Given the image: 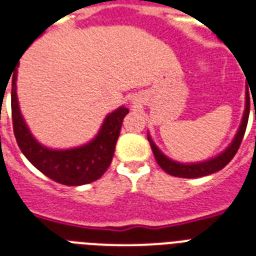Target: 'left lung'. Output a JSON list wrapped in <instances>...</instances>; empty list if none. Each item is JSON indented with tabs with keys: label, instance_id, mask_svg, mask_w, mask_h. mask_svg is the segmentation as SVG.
I'll use <instances>...</instances> for the list:
<instances>
[{
	"label": "left lung",
	"instance_id": "8db88e82",
	"mask_svg": "<svg viewBox=\"0 0 256 256\" xmlns=\"http://www.w3.org/2000/svg\"><path fill=\"white\" fill-rule=\"evenodd\" d=\"M248 114H250V98H247L246 101V110L244 116H243V120H242L240 128L238 130L236 138H234L232 144L227 148V150L219 155L218 158L212 160H208V162H204V163H198V164H180L176 163V162H172L168 158L162 154L159 150V148L154 144V142L150 140V138H148V142L150 144V148H152V152L155 155V159L158 162L160 167L163 168L164 171L170 174L172 176H178V178H202V176L211 175L214 172L220 171L222 168H224L227 164L232 160V158L236 155L238 150L242 144V140H243V136H244L246 128H247V122H248Z\"/></svg>",
	"mask_w": 256,
	"mask_h": 256
}]
</instances>
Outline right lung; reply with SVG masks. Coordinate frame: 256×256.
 <instances>
[{
	"mask_svg": "<svg viewBox=\"0 0 256 256\" xmlns=\"http://www.w3.org/2000/svg\"><path fill=\"white\" fill-rule=\"evenodd\" d=\"M17 69L12 77V120L20 150L26 159L49 179L64 186H82L104 175L114 154L122 118L128 108H118L106 116L97 138L86 146L68 150H52L36 142L20 114L16 92Z\"/></svg>",
	"mask_w": 256,
	"mask_h": 256,
	"instance_id": "1",
	"label": "right lung"
}]
</instances>
